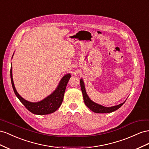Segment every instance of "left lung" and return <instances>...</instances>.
Instances as JSON below:
<instances>
[{"label":"left lung","mask_w":149,"mask_h":149,"mask_svg":"<svg viewBox=\"0 0 149 149\" xmlns=\"http://www.w3.org/2000/svg\"><path fill=\"white\" fill-rule=\"evenodd\" d=\"M80 87H81V91L83 94L84 103L87 105V107L93 112L98 113H107L112 112L115 111V110H117L118 109H119L121 106L125 103V101L124 102L118 104L117 105H115V106H112V107H104L103 105L97 104L89 98V97L88 96L87 93L86 92V88H85V84L84 82V80L82 79H80Z\"/></svg>","instance_id":"1"}]
</instances>
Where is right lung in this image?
Returning <instances> with one entry per match:
<instances>
[{"label": "right lung", "instance_id": "1", "mask_svg": "<svg viewBox=\"0 0 149 149\" xmlns=\"http://www.w3.org/2000/svg\"><path fill=\"white\" fill-rule=\"evenodd\" d=\"M13 56L14 54L12 55V57H13ZM70 77V74H65L64 76H63V77L61 79L60 82L58 83V85L56 88V90L52 93H50L49 95L39 102H29L22 98L19 94V93L15 89L13 81V78H12V67L11 63L10 79L12 88H13L15 94L25 106V108L31 112L37 115H47L52 113L55 111H56L60 107V106L62 103L66 86Z\"/></svg>", "mask_w": 149, "mask_h": 149}]
</instances>
